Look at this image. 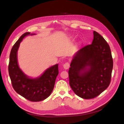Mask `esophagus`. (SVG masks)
<instances>
[{
  "mask_svg": "<svg viewBox=\"0 0 124 124\" xmlns=\"http://www.w3.org/2000/svg\"><path fill=\"white\" fill-rule=\"evenodd\" d=\"M63 67L64 69L67 70V69H68L70 68V64H69V63L68 62H66L65 63L63 64Z\"/></svg>",
  "mask_w": 124,
  "mask_h": 124,
  "instance_id": "esophagus-1",
  "label": "esophagus"
}]
</instances>
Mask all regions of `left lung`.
Wrapping results in <instances>:
<instances>
[{"label":"left lung","mask_w":124,"mask_h":124,"mask_svg":"<svg viewBox=\"0 0 124 124\" xmlns=\"http://www.w3.org/2000/svg\"><path fill=\"white\" fill-rule=\"evenodd\" d=\"M91 44L74 56L69 70V83L74 93L84 99L97 97L108 87L113 60L109 46L97 32Z\"/></svg>","instance_id":"left-lung-1"}]
</instances>
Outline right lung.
I'll return each instance as SVG.
<instances>
[{
  "label": "right lung",
  "instance_id": "1",
  "mask_svg": "<svg viewBox=\"0 0 124 124\" xmlns=\"http://www.w3.org/2000/svg\"><path fill=\"white\" fill-rule=\"evenodd\" d=\"M30 34V32H26L22 35L11 48L8 73L16 92L29 101L37 102L45 99L50 95L58 74V64L53 66L47 69L40 77L35 79L29 78L23 73L17 63V51L23 39Z\"/></svg>",
  "mask_w": 124,
  "mask_h": 124
}]
</instances>
